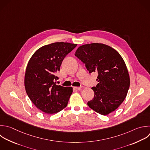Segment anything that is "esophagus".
I'll return each instance as SVG.
<instances>
[{
    "label": "esophagus",
    "mask_w": 150,
    "mask_h": 150,
    "mask_svg": "<svg viewBox=\"0 0 150 150\" xmlns=\"http://www.w3.org/2000/svg\"><path fill=\"white\" fill-rule=\"evenodd\" d=\"M82 88V87H74V89H75V90H80L81 88Z\"/></svg>",
    "instance_id": "obj_1"
}]
</instances>
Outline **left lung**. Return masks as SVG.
I'll return each mask as SVG.
<instances>
[{
	"instance_id": "obj_1",
	"label": "left lung",
	"mask_w": 150,
	"mask_h": 150,
	"mask_svg": "<svg viewBox=\"0 0 150 150\" xmlns=\"http://www.w3.org/2000/svg\"><path fill=\"white\" fill-rule=\"evenodd\" d=\"M89 73L97 72L96 87L91 88L94 98L87 105L96 112L106 115L123 102L129 87V76L125 63L115 49L102 43L80 46L75 53Z\"/></svg>"
}]
</instances>
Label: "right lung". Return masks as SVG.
Instances as JSON below:
<instances>
[{
    "mask_svg": "<svg viewBox=\"0 0 150 150\" xmlns=\"http://www.w3.org/2000/svg\"><path fill=\"white\" fill-rule=\"evenodd\" d=\"M77 44L56 42L42 46L29 60L25 76L27 94L38 108L54 114L64 108L73 93L71 87L56 84L62 63Z\"/></svg>",
    "mask_w": 150,
    "mask_h": 150,
    "instance_id": "1",
    "label": "right lung"
}]
</instances>
